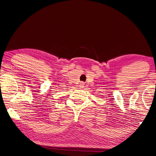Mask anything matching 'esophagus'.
Here are the masks:
<instances>
[{
    "label": "esophagus",
    "mask_w": 156,
    "mask_h": 156,
    "mask_svg": "<svg viewBox=\"0 0 156 156\" xmlns=\"http://www.w3.org/2000/svg\"><path fill=\"white\" fill-rule=\"evenodd\" d=\"M84 83H81L80 84V87H81V88H83V87H84Z\"/></svg>",
    "instance_id": "obj_1"
}]
</instances>
